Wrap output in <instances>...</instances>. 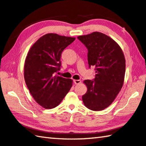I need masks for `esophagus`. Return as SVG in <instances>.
<instances>
[{"label":"esophagus","mask_w":146,"mask_h":146,"mask_svg":"<svg viewBox=\"0 0 146 146\" xmlns=\"http://www.w3.org/2000/svg\"><path fill=\"white\" fill-rule=\"evenodd\" d=\"M74 83H75V84H79L81 83V80H73Z\"/></svg>","instance_id":"obj_1"}]
</instances>
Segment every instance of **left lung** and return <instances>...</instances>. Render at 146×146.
<instances>
[{
  "label": "left lung",
  "instance_id": "8db88e82",
  "mask_svg": "<svg viewBox=\"0 0 146 146\" xmlns=\"http://www.w3.org/2000/svg\"><path fill=\"white\" fill-rule=\"evenodd\" d=\"M88 50L89 67L95 66L94 80H86L87 88L82 96L84 105L100 111L112 104L123 87L126 60L121 46L110 37L100 32L78 36Z\"/></svg>",
  "mask_w": 146,
  "mask_h": 146
}]
</instances>
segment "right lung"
Instances as JSON below:
<instances>
[{
  "instance_id": "right-lung-1",
  "label": "right lung",
  "mask_w": 146,
  "mask_h": 146,
  "mask_svg": "<svg viewBox=\"0 0 146 146\" xmlns=\"http://www.w3.org/2000/svg\"><path fill=\"white\" fill-rule=\"evenodd\" d=\"M75 38L44 34L31 47L25 60L24 79L34 100L46 109L56 107L72 87L73 80L55 75L60 57Z\"/></svg>"
}]
</instances>
